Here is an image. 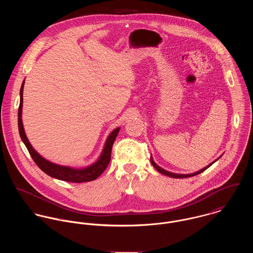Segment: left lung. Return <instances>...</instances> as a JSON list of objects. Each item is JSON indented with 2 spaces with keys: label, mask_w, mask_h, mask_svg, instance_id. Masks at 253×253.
<instances>
[{
  "label": "left lung",
  "mask_w": 253,
  "mask_h": 253,
  "mask_svg": "<svg viewBox=\"0 0 253 253\" xmlns=\"http://www.w3.org/2000/svg\"><path fill=\"white\" fill-rule=\"evenodd\" d=\"M221 157V156H220ZM220 157L218 158V159H220ZM217 159V160H218ZM217 160H215L214 162H212L211 164H210L208 167H206V168H204V169H202L201 170H199V171H197V172H194V173H190V174H178V173H173V172H170V171H168V170H166V169H162L161 167H159L155 162H154V160H153V158H152V156H151V164H152V166L159 171V172H161V173H163V174H165V175H168V176H169V177H171V178H187V177H192V176H195V175H198V174H200L201 172H204L207 169H209L212 164H214L215 162H216Z\"/></svg>",
  "instance_id": "8db88e82"
}]
</instances>
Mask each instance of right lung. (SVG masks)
<instances>
[{
    "label": "right lung",
    "instance_id": "obj_1",
    "mask_svg": "<svg viewBox=\"0 0 253 253\" xmlns=\"http://www.w3.org/2000/svg\"><path fill=\"white\" fill-rule=\"evenodd\" d=\"M23 87H24V81L22 83L21 88H20V103L18 108V130L21 137V140L27 147L32 159L36 163L37 166L47 175L59 179V180L73 182V183H82V182H87V181L95 180L107 168V166L111 160V151L114 144V141L120 131V127L115 128L110 134H109L106 142L103 147L102 153L98 160L93 163L92 165L83 168V169H74L70 167L60 166L53 164L44 158H42L36 150L30 144L22 123V104H23Z\"/></svg>",
    "mask_w": 253,
    "mask_h": 253
}]
</instances>
